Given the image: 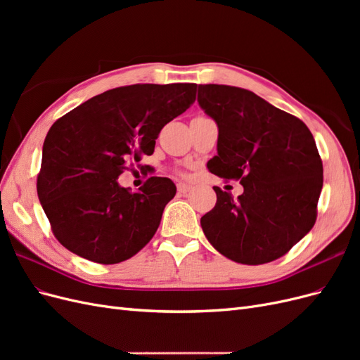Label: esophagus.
Returning a JSON list of instances; mask_svg holds the SVG:
<instances>
[{
    "label": "esophagus",
    "mask_w": 360,
    "mask_h": 360,
    "mask_svg": "<svg viewBox=\"0 0 360 360\" xmlns=\"http://www.w3.org/2000/svg\"><path fill=\"white\" fill-rule=\"evenodd\" d=\"M177 191H179V193H188V192L192 191V186H191V184H186V183H179Z\"/></svg>",
    "instance_id": "obj_1"
}]
</instances>
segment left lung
I'll list each match as a JSON object with an SVG mask.
<instances>
[{"label": "left lung", "mask_w": 360, "mask_h": 360, "mask_svg": "<svg viewBox=\"0 0 360 360\" xmlns=\"http://www.w3.org/2000/svg\"><path fill=\"white\" fill-rule=\"evenodd\" d=\"M198 103L219 127L217 156L207 167L243 186L237 198L213 188L216 205L201 217L207 240L236 263L281 258L317 219L323 162L311 130L238 86L198 85Z\"/></svg>", "instance_id": "8db88e82"}]
</instances>
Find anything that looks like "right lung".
I'll return each instance as SVG.
<instances>
[{
    "label": "right lung",
    "mask_w": 360,
    "mask_h": 360,
    "mask_svg": "<svg viewBox=\"0 0 360 360\" xmlns=\"http://www.w3.org/2000/svg\"><path fill=\"white\" fill-rule=\"evenodd\" d=\"M197 84H134L84 102L52 124L43 143L37 195L51 230L70 252L99 264L138 254L176 195L167 177L139 192L118 176L153 155L162 127L195 102Z\"/></svg>",
    "instance_id": "obj_1"
}]
</instances>
